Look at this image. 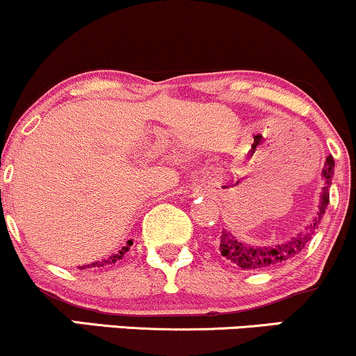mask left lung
<instances>
[{"instance_id": "8db88e82", "label": "left lung", "mask_w": 356, "mask_h": 356, "mask_svg": "<svg viewBox=\"0 0 356 356\" xmlns=\"http://www.w3.org/2000/svg\"><path fill=\"white\" fill-rule=\"evenodd\" d=\"M334 170V161L333 157H326L325 167H323V177H325V187H323L321 194V206L320 212L316 214V218L313 219V222L309 224L308 229L301 234L295 236L293 239H289L288 243L277 244V246H251V244L241 243L238 238L231 234V232L222 231L219 238V251L220 254L226 257L227 261H231L236 266L243 269H269L280 266V264L286 263V261L293 259V257L300 254L301 251L306 248V244L309 243L313 238L314 231L318 229V224L321 222L325 209L330 204V184H332Z\"/></svg>"}]
</instances>
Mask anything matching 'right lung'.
I'll return each mask as SVG.
<instances>
[{"instance_id": "add662e5", "label": "right lung", "mask_w": 356, "mask_h": 356, "mask_svg": "<svg viewBox=\"0 0 356 356\" xmlns=\"http://www.w3.org/2000/svg\"><path fill=\"white\" fill-rule=\"evenodd\" d=\"M134 244V241L130 239V241H127V244L124 248L120 249V251L117 252V254H112L110 257H107V259H102V261H97V263H92V264H87V266H80V269H85V268H102V266H107V264H112V263H115V261H118V259H122V257H124V254L127 251H129V248L132 246Z\"/></svg>"}]
</instances>
